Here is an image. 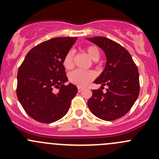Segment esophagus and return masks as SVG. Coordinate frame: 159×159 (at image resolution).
Returning <instances> with one entry per match:
<instances>
[{
    "label": "esophagus",
    "mask_w": 159,
    "mask_h": 159,
    "mask_svg": "<svg viewBox=\"0 0 159 159\" xmlns=\"http://www.w3.org/2000/svg\"><path fill=\"white\" fill-rule=\"evenodd\" d=\"M78 92H81V91H83V88L78 87Z\"/></svg>",
    "instance_id": "obj_1"
}]
</instances>
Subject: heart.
<instances>
[{"instance_id": "heart-1", "label": "heart", "mask_w": 159, "mask_h": 159, "mask_svg": "<svg viewBox=\"0 0 159 159\" xmlns=\"http://www.w3.org/2000/svg\"><path fill=\"white\" fill-rule=\"evenodd\" d=\"M88 55L94 61H97L100 58V51L96 46H89L85 49ZM74 53L69 51L64 58L63 65L66 69H70L74 66ZM94 74L92 71H84V70H76L69 75V80L70 82L78 86H86L89 84L91 80L94 79Z\"/></svg>"}]
</instances>
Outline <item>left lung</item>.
<instances>
[{
	"label": "left lung",
	"mask_w": 159,
	"mask_h": 159,
	"mask_svg": "<svg viewBox=\"0 0 159 159\" xmlns=\"http://www.w3.org/2000/svg\"><path fill=\"white\" fill-rule=\"evenodd\" d=\"M105 52L106 65L94 83L107 85V91L92 90L88 106L93 115L105 121L124 116L139 94V75L131 54L125 48L105 37L86 38Z\"/></svg>",
	"instance_id": "1"
}]
</instances>
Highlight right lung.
I'll use <instances>...</instances> for the list:
<instances>
[{
  "label": "right lung",
  "instance_id": "add662e5",
  "mask_svg": "<svg viewBox=\"0 0 159 159\" xmlns=\"http://www.w3.org/2000/svg\"><path fill=\"white\" fill-rule=\"evenodd\" d=\"M77 38H55L33 48L25 56L17 72V96L30 117L42 123L63 118L78 92L68 81L63 65ZM54 87L59 92L54 93Z\"/></svg>",
  "mask_w": 159,
  "mask_h": 159
}]
</instances>
